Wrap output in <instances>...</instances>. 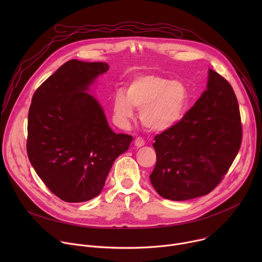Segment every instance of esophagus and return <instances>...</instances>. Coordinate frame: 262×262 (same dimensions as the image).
I'll list each match as a JSON object with an SVG mask.
<instances>
[{"instance_id":"obj_1","label":"esophagus","mask_w":262,"mask_h":262,"mask_svg":"<svg viewBox=\"0 0 262 262\" xmlns=\"http://www.w3.org/2000/svg\"><path fill=\"white\" fill-rule=\"evenodd\" d=\"M144 144H145V141L143 138H141V137L136 138V140H135L136 147H142V146H144Z\"/></svg>"}]
</instances>
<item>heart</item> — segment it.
<instances>
[{
    "instance_id": "obj_1",
    "label": "heart",
    "mask_w": 262,
    "mask_h": 262,
    "mask_svg": "<svg viewBox=\"0 0 262 262\" xmlns=\"http://www.w3.org/2000/svg\"><path fill=\"white\" fill-rule=\"evenodd\" d=\"M191 94L182 82L171 81L159 74L135 78L126 88V95H114L113 111L116 118L127 122L134 108L141 111L142 124L151 132H165L178 124L189 108Z\"/></svg>"
}]
</instances>
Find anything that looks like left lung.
Wrapping results in <instances>:
<instances>
[{"instance_id":"obj_1","label":"left lung","mask_w":262,"mask_h":262,"mask_svg":"<svg viewBox=\"0 0 262 262\" xmlns=\"http://www.w3.org/2000/svg\"><path fill=\"white\" fill-rule=\"evenodd\" d=\"M242 139L235 93L226 79L209 69L207 89L183 119L155 137L152 186L174 201L209 194L231 167Z\"/></svg>"}]
</instances>
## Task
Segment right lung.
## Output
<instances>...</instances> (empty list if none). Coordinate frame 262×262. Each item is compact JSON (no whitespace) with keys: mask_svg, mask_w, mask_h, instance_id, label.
Returning a JSON list of instances; mask_svg holds the SVG:
<instances>
[{"mask_svg":"<svg viewBox=\"0 0 262 262\" xmlns=\"http://www.w3.org/2000/svg\"><path fill=\"white\" fill-rule=\"evenodd\" d=\"M108 65L69 60L35 91L28 114V158L48 189L65 202L102 190L114 161L133 137L116 134L86 91Z\"/></svg>","mask_w":262,"mask_h":262,"instance_id":"obj_1","label":"right lung"}]
</instances>
